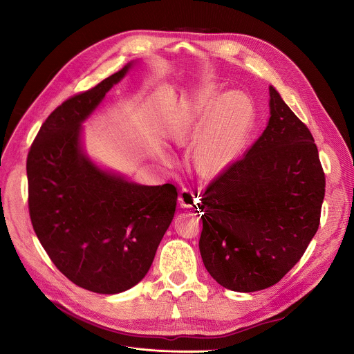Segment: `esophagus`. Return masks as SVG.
<instances>
[{
  "label": "esophagus",
  "instance_id": "esophagus-1",
  "mask_svg": "<svg viewBox=\"0 0 354 354\" xmlns=\"http://www.w3.org/2000/svg\"><path fill=\"white\" fill-rule=\"evenodd\" d=\"M178 201H180V205L183 208H193L198 203V194L194 192V189L184 187V188H181V192H180Z\"/></svg>",
  "mask_w": 354,
  "mask_h": 354
}]
</instances>
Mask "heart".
Segmentation results:
<instances>
[{"label":"heart","mask_w":354,"mask_h":354,"mask_svg":"<svg viewBox=\"0 0 354 354\" xmlns=\"http://www.w3.org/2000/svg\"><path fill=\"white\" fill-rule=\"evenodd\" d=\"M203 117L205 122L194 142L193 158L201 173L214 174L225 169L242 150L254 123L255 109L247 95L231 91L218 96L215 86L207 85L181 107L171 136L177 142L193 138Z\"/></svg>","instance_id":"obj_1"}]
</instances>
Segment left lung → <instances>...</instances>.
I'll use <instances>...</instances> for the list:
<instances>
[{
	"label": "left lung",
	"mask_w": 354,
	"mask_h": 354,
	"mask_svg": "<svg viewBox=\"0 0 354 354\" xmlns=\"http://www.w3.org/2000/svg\"><path fill=\"white\" fill-rule=\"evenodd\" d=\"M269 96L261 138L208 184L198 205L203 262L235 292L278 283L320 224L326 178L315 139L274 86Z\"/></svg>",
	"instance_id": "left-lung-1"
}]
</instances>
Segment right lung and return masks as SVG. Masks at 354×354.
Masks as SVG:
<instances>
[{
    "label": "right lung",
    "mask_w": 354,
    "mask_h": 354,
    "mask_svg": "<svg viewBox=\"0 0 354 354\" xmlns=\"http://www.w3.org/2000/svg\"><path fill=\"white\" fill-rule=\"evenodd\" d=\"M130 65L58 106L26 158L28 208L41 245L71 282L103 295L146 277L177 205L173 184L127 181L99 169L80 146V124Z\"/></svg>",
    "instance_id": "1"
}]
</instances>
